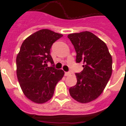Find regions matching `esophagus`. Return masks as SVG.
Masks as SVG:
<instances>
[{"mask_svg":"<svg viewBox=\"0 0 126 126\" xmlns=\"http://www.w3.org/2000/svg\"><path fill=\"white\" fill-rule=\"evenodd\" d=\"M70 75H71V74H70L69 72H65V76H70Z\"/></svg>","mask_w":126,"mask_h":126,"instance_id":"34e87169","label":"esophagus"}]
</instances>
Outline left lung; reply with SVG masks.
I'll return each instance as SVG.
<instances>
[{
    "label": "left lung",
    "mask_w": 126,
    "mask_h": 126,
    "mask_svg": "<svg viewBox=\"0 0 126 126\" xmlns=\"http://www.w3.org/2000/svg\"><path fill=\"white\" fill-rule=\"evenodd\" d=\"M76 52V62H82L83 70L76 74L77 84L69 88L74 100L90 103L97 98L112 74V57L106 44L90 32L69 34Z\"/></svg>",
    "instance_id": "1"
}]
</instances>
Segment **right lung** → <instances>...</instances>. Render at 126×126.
I'll return each instance as SVG.
<instances>
[{
	"label": "right lung",
	"instance_id": "1",
	"mask_svg": "<svg viewBox=\"0 0 126 126\" xmlns=\"http://www.w3.org/2000/svg\"><path fill=\"white\" fill-rule=\"evenodd\" d=\"M63 36L48 29H42L23 42L16 59L17 76L23 94L32 102L42 104L53 96L55 88L63 78L64 71L48 67L53 64L50 55L52 44Z\"/></svg>",
	"mask_w": 126,
	"mask_h": 126
}]
</instances>
